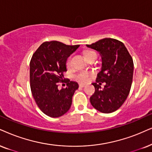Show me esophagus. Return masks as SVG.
I'll list each match as a JSON object with an SVG mask.
<instances>
[{
    "mask_svg": "<svg viewBox=\"0 0 152 152\" xmlns=\"http://www.w3.org/2000/svg\"><path fill=\"white\" fill-rule=\"evenodd\" d=\"M86 86V85L85 84H83V83H80L79 84V87L80 88H84Z\"/></svg>",
    "mask_w": 152,
    "mask_h": 152,
    "instance_id": "esophagus-1",
    "label": "esophagus"
}]
</instances>
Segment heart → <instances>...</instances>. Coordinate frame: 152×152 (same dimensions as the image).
<instances>
[{
	"instance_id": "1",
	"label": "heart",
	"mask_w": 152,
	"mask_h": 152,
	"mask_svg": "<svg viewBox=\"0 0 152 152\" xmlns=\"http://www.w3.org/2000/svg\"><path fill=\"white\" fill-rule=\"evenodd\" d=\"M93 55H96V53L93 50H87L84 53L86 59H88L89 57L93 56ZM72 64V57H69L66 60V66H70ZM93 76V73L88 72H80L78 74H76L74 76V78L79 82L86 83L90 79L91 76Z\"/></svg>"
}]
</instances>
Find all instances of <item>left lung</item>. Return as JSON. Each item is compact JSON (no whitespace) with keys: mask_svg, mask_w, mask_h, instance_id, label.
Returning <instances> with one entry per match:
<instances>
[{"mask_svg":"<svg viewBox=\"0 0 152 152\" xmlns=\"http://www.w3.org/2000/svg\"><path fill=\"white\" fill-rule=\"evenodd\" d=\"M86 45L99 52L102 57L101 71L96 83H92L95 91L90 97V103L102 113L114 112L129 95L134 69L132 57L124 44L114 38H103ZM102 82L105 86L101 89Z\"/></svg>","mask_w":152,"mask_h":152,"instance_id":"left-lung-1","label":"left lung"}]
</instances>
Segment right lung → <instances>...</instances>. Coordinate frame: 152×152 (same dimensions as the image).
<instances>
[{"instance_id":"add662e5","label":"right lung","mask_w":152,"mask_h":152,"mask_svg":"<svg viewBox=\"0 0 152 152\" xmlns=\"http://www.w3.org/2000/svg\"><path fill=\"white\" fill-rule=\"evenodd\" d=\"M80 45H68L53 41L42 43L30 62V87L36 104L50 117L62 116L70 109L72 97L78 88L76 82L64 79L66 59ZM67 88L58 89V83Z\"/></svg>"}]
</instances>
